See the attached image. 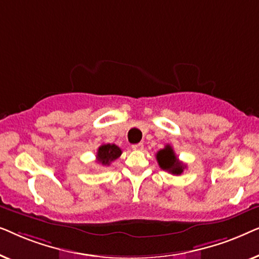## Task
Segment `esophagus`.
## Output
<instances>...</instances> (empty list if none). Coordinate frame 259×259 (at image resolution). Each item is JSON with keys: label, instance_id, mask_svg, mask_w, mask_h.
Segmentation results:
<instances>
[{"label": "esophagus", "instance_id": "1", "mask_svg": "<svg viewBox=\"0 0 259 259\" xmlns=\"http://www.w3.org/2000/svg\"><path fill=\"white\" fill-rule=\"evenodd\" d=\"M132 148H133L134 151H143L144 150V144L143 143H139V144L132 145Z\"/></svg>", "mask_w": 259, "mask_h": 259}]
</instances>
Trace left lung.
Returning <instances> with one entry per match:
<instances>
[{
    "label": "left lung",
    "mask_w": 259,
    "mask_h": 259,
    "mask_svg": "<svg viewBox=\"0 0 259 259\" xmlns=\"http://www.w3.org/2000/svg\"><path fill=\"white\" fill-rule=\"evenodd\" d=\"M157 160L160 168L172 173V175H182L184 168L186 167L182 161L178 160L175 151H173V148L169 145H166L165 148H162V150L158 152Z\"/></svg>",
    "instance_id": "left-lung-1"
}]
</instances>
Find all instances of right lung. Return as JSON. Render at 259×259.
Here are the masks:
<instances>
[{
	"label": "right lung",
	"instance_id": "right-lung-1",
	"mask_svg": "<svg viewBox=\"0 0 259 259\" xmlns=\"http://www.w3.org/2000/svg\"><path fill=\"white\" fill-rule=\"evenodd\" d=\"M122 151L114 144H104L98 148L97 161L104 166H109L112 161L121 155Z\"/></svg>",
	"mask_w": 259,
	"mask_h": 259
}]
</instances>
